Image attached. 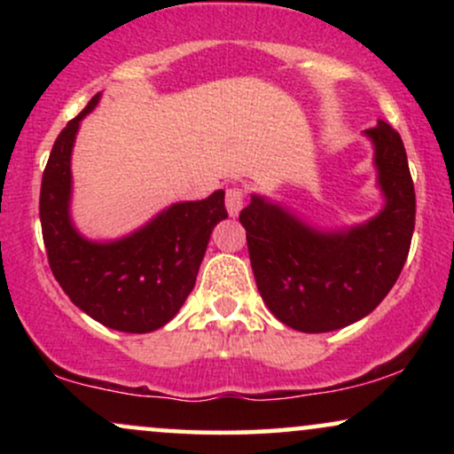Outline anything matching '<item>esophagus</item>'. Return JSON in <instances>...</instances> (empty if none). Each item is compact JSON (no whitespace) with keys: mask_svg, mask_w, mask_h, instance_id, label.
Returning <instances> with one entry per match:
<instances>
[{"mask_svg":"<svg viewBox=\"0 0 454 454\" xmlns=\"http://www.w3.org/2000/svg\"><path fill=\"white\" fill-rule=\"evenodd\" d=\"M245 198H247V190L243 185H234L226 190V209L231 215H237L243 209Z\"/></svg>","mask_w":454,"mask_h":454,"instance_id":"34e87169","label":"esophagus"}]
</instances>
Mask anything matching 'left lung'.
<instances>
[{
    "instance_id": "obj_1",
    "label": "left lung",
    "mask_w": 454,
    "mask_h": 454,
    "mask_svg": "<svg viewBox=\"0 0 454 454\" xmlns=\"http://www.w3.org/2000/svg\"><path fill=\"white\" fill-rule=\"evenodd\" d=\"M364 134L376 147L378 184L387 198L367 223L322 232L256 194L239 215L260 296L296 331H337L372 314L408 258L416 194L403 140L384 121Z\"/></svg>"
}]
</instances>
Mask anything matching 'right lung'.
<instances>
[{
	"mask_svg": "<svg viewBox=\"0 0 454 454\" xmlns=\"http://www.w3.org/2000/svg\"><path fill=\"white\" fill-rule=\"evenodd\" d=\"M100 93L57 137L40 187V223L55 279L78 309L123 333H151L176 316L196 284L207 243L226 220L223 192L176 202L147 226L111 243L87 241L70 220V155L81 119Z\"/></svg>",
	"mask_w": 454,
	"mask_h": 454,
	"instance_id": "obj_1",
	"label": "right lung"
}]
</instances>
